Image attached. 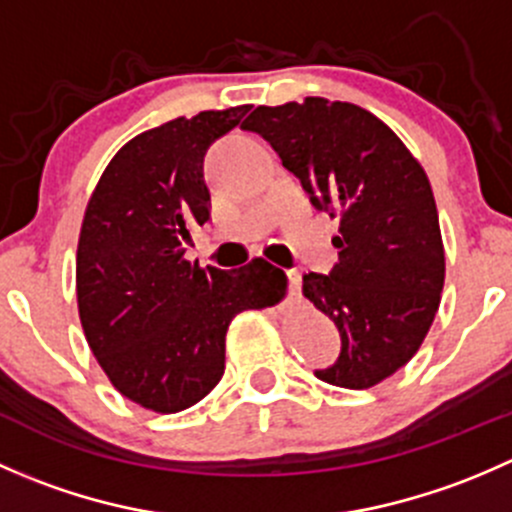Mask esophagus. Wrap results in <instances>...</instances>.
<instances>
[{
  "mask_svg": "<svg viewBox=\"0 0 512 512\" xmlns=\"http://www.w3.org/2000/svg\"><path fill=\"white\" fill-rule=\"evenodd\" d=\"M287 282H289V294H292V297H299V292H302V277H299V272L289 270Z\"/></svg>",
  "mask_w": 512,
  "mask_h": 512,
  "instance_id": "esophagus-1",
  "label": "esophagus"
}]
</instances>
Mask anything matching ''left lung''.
Wrapping results in <instances>:
<instances>
[{
  "mask_svg": "<svg viewBox=\"0 0 512 512\" xmlns=\"http://www.w3.org/2000/svg\"><path fill=\"white\" fill-rule=\"evenodd\" d=\"M242 126L270 141L314 208L342 213L339 262L302 285L342 337L337 361L314 374L342 389L376 386L418 352L441 304L446 257L421 163L354 103L257 106Z\"/></svg>",
  "mask_w": 512,
  "mask_h": 512,
  "instance_id": "obj_1",
  "label": "left lung"
}]
</instances>
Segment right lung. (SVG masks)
Listing matches in <instances>:
<instances>
[{
  "instance_id": "1",
  "label": "right lung",
  "mask_w": 512,
  "mask_h": 512,
  "mask_svg": "<svg viewBox=\"0 0 512 512\" xmlns=\"http://www.w3.org/2000/svg\"><path fill=\"white\" fill-rule=\"evenodd\" d=\"M247 111L180 116L136 136L86 208L76 252L86 342L111 384L156 414L208 396L223 379L232 317L285 297V272L262 257L232 272L185 260L190 227L210 220L205 153Z\"/></svg>"
}]
</instances>
